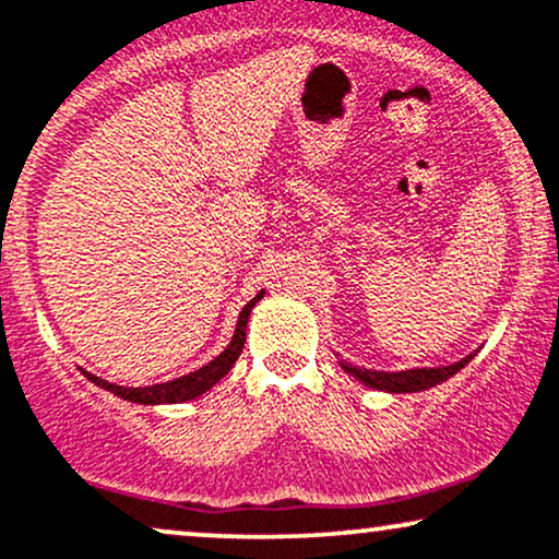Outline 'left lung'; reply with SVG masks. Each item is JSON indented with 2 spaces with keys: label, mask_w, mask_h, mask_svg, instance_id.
I'll use <instances>...</instances> for the list:
<instances>
[{
  "label": "left lung",
  "mask_w": 559,
  "mask_h": 559,
  "mask_svg": "<svg viewBox=\"0 0 559 559\" xmlns=\"http://www.w3.org/2000/svg\"><path fill=\"white\" fill-rule=\"evenodd\" d=\"M476 356L468 354L463 356L461 361L448 367H421V369H401V372H382V369H367V367H354L348 361H338L344 372L352 374L354 380H359L361 385L374 388V390H385V393H419V390L435 388L440 382H445L448 378H453L455 372H461L463 367L468 365Z\"/></svg>",
  "instance_id": "1"
}]
</instances>
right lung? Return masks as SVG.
I'll return each mask as SVG.
<instances>
[{"instance_id":"add662e5","label":"right lung","mask_w":559,"mask_h":559,"mask_svg":"<svg viewBox=\"0 0 559 559\" xmlns=\"http://www.w3.org/2000/svg\"><path fill=\"white\" fill-rule=\"evenodd\" d=\"M262 294H265V292H260L258 297L247 301L245 309H241V312H239L237 331H234V338L228 341V346L224 348V352L215 356L213 361H207V365H203L200 369H194V372H190V374H181V378H177V380L158 382V385H145V388L114 385V382L100 380V378H96V374L85 372V369H83V374L91 382H96L98 388L109 390V393L119 395V399H124V401L143 403V406H158V403H185V401L198 399V395L207 393V390H211L215 382L224 378L228 369L234 367V361L239 359L241 348H245L247 322H250V312H252V307L262 299Z\"/></svg>"}]
</instances>
